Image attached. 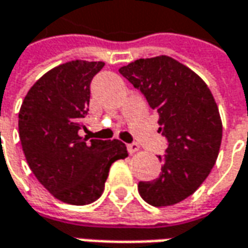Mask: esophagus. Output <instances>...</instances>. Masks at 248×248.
<instances>
[{
	"label": "esophagus",
	"mask_w": 248,
	"mask_h": 248,
	"mask_svg": "<svg viewBox=\"0 0 248 248\" xmlns=\"http://www.w3.org/2000/svg\"><path fill=\"white\" fill-rule=\"evenodd\" d=\"M127 150H128L129 153H135V152H138L139 150V145L138 143H135V142L128 143V145H127Z\"/></svg>",
	"instance_id": "34e87169"
}]
</instances>
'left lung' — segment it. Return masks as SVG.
<instances>
[{
	"label": "left lung",
	"instance_id": "8db88e82",
	"mask_svg": "<svg viewBox=\"0 0 248 248\" xmlns=\"http://www.w3.org/2000/svg\"><path fill=\"white\" fill-rule=\"evenodd\" d=\"M158 114V132L167 139L161 172L139 182L150 205H172L193 195L214 167L222 139L218 106L205 82L168 56L137 59L119 70Z\"/></svg>",
	"mask_w": 248,
	"mask_h": 248
}]
</instances>
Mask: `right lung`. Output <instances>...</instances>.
<instances>
[{
	"label": "right lung",
	"instance_id": "1",
	"mask_svg": "<svg viewBox=\"0 0 248 248\" xmlns=\"http://www.w3.org/2000/svg\"><path fill=\"white\" fill-rule=\"evenodd\" d=\"M103 62L72 61L45 73L27 92L19 111V137L27 164L40 184L63 203L98 200L114 161L128 156L117 139L81 137L90 85Z\"/></svg>",
	"mask_w": 248,
	"mask_h": 248
}]
</instances>
